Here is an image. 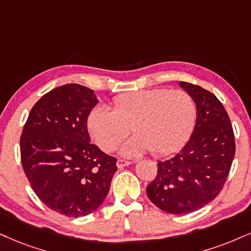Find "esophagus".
<instances>
[{
	"mask_svg": "<svg viewBox=\"0 0 251 251\" xmlns=\"http://www.w3.org/2000/svg\"><path fill=\"white\" fill-rule=\"evenodd\" d=\"M130 164H131L130 160H126V159L119 158V159H117V163H116V165H117V168H119V169H123V168H125V166H128V165H130Z\"/></svg>",
	"mask_w": 251,
	"mask_h": 251,
	"instance_id": "1",
	"label": "esophagus"
}]
</instances>
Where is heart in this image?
<instances>
[{"instance_id":"obj_1","label":"heart","mask_w":251,"mask_h":251,"mask_svg":"<svg viewBox=\"0 0 251 251\" xmlns=\"http://www.w3.org/2000/svg\"><path fill=\"white\" fill-rule=\"evenodd\" d=\"M197 120V104L187 92L166 88L144 89L119 95L111 110L94 108L87 126L92 137L104 152H111L128 136L126 154L151 151L156 156L171 153L186 143Z\"/></svg>"}]
</instances>
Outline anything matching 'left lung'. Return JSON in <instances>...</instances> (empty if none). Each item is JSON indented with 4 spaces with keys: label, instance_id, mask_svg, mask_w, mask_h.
Wrapping results in <instances>:
<instances>
[{
    "label": "left lung",
    "instance_id": "obj_1",
    "mask_svg": "<svg viewBox=\"0 0 251 251\" xmlns=\"http://www.w3.org/2000/svg\"><path fill=\"white\" fill-rule=\"evenodd\" d=\"M180 86L194 99L197 123L180 152L158 162L147 194L162 211L187 214L214 200L224 187L235 156V137L224 104L213 93L190 82Z\"/></svg>",
    "mask_w": 251,
    "mask_h": 251
}]
</instances>
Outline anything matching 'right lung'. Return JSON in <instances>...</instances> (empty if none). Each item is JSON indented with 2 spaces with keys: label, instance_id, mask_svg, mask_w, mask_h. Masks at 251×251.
Masks as SVG:
<instances>
[{
  "label": "right lung",
  "instance_id": "obj_1",
  "mask_svg": "<svg viewBox=\"0 0 251 251\" xmlns=\"http://www.w3.org/2000/svg\"><path fill=\"white\" fill-rule=\"evenodd\" d=\"M94 92L69 83L43 95L21 135V162L30 186L46 207L70 218L92 213L106 199L116 158L92 144L87 119Z\"/></svg>",
  "mask_w": 251,
  "mask_h": 251
}]
</instances>
